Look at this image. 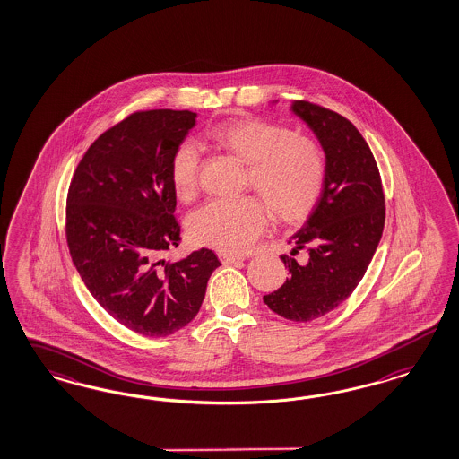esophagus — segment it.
Here are the masks:
<instances>
[{
	"instance_id": "esophagus-1",
	"label": "esophagus",
	"mask_w": 459,
	"mask_h": 459,
	"mask_svg": "<svg viewBox=\"0 0 459 459\" xmlns=\"http://www.w3.org/2000/svg\"><path fill=\"white\" fill-rule=\"evenodd\" d=\"M219 259L222 264H237L242 261L240 255H234V254H227V252H221L219 254Z\"/></svg>"
}]
</instances>
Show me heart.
<instances>
[{
	"label": "heart",
	"instance_id": "heart-1",
	"mask_svg": "<svg viewBox=\"0 0 459 459\" xmlns=\"http://www.w3.org/2000/svg\"><path fill=\"white\" fill-rule=\"evenodd\" d=\"M210 136L249 165V185L264 196L282 222H301L316 209L326 181V156L309 136L261 117H236L210 129ZM204 153L183 139L169 161V180L181 202L200 188ZM271 210L257 196L213 198L188 219L195 244L222 252H244L264 234Z\"/></svg>",
	"mask_w": 459,
	"mask_h": 459
}]
</instances>
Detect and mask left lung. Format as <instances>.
<instances>
[{
    "label": "left lung",
    "instance_id": "obj_1",
    "mask_svg": "<svg viewBox=\"0 0 459 459\" xmlns=\"http://www.w3.org/2000/svg\"><path fill=\"white\" fill-rule=\"evenodd\" d=\"M296 112L320 139L326 181L291 255H281L290 279L264 303L286 320H316L342 305L370 264L385 223V195L376 158L360 131L338 112L294 100ZM299 249L307 257L298 262Z\"/></svg>",
    "mask_w": 459,
    "mask_h": 459
}]
</instances>
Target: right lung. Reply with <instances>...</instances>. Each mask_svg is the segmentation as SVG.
Masks as SVG:
<instances>
[{
  "label": "right lung",
  "instance_id": "add662e5",
  "mask_svg": "<svg viewBox=\"0 0 459 459\" xmlns=\"http://www.w3.org/2000/svg\"><path fill=\"white\" fill-rule=\"evenodd\" d=\"M195 117L129 114L91 144L70 181L65 237L74 265L99 305L143 336L177 333L194 320L221 265L210 249L165 259L180 244L169 161Z\"/></svg>",
  "mask_w": 459,
  "mask_h": 459
}]
</instances>
